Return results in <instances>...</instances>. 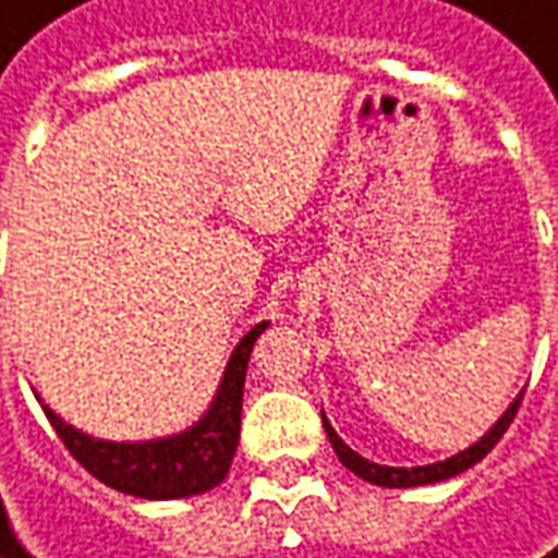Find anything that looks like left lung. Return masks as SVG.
<instances>
[{
    "instance_id": "8db88e82",
    "label": "left lung",
    "mask_w": 558,
    "mask_h": 558,
    "mask_svg": "<svg viewBox=\"0 0 558 558\" xmlns=\"http://www.w3.org/2000/svg\"><path fill=\"white\" fill-rule=\"evenodd\" d=\"M521 398H524V391H518V398L511 401L506 408V413L476 439L474 445H468L464 451H458V454H451V458H445V461H433V464H420V468H388V464H376V461H369V458H363V454H356L350 445L335 433V426L328 423V416H325V410H322V423H325V433H328V442L335 448V454H338V461L344 464L347 471H353V474L360 476V480H366V483H376V486H385V489H410V486H426V483H439V480H448V476H458L464 474L468 468H474L476 461H483L496 442L506 436V429L511 426V420H514V413H518V404H521Z\"/></svg>"
}]
</instances>
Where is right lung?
Wrapping results in <instances>:
<instances>
[{"instance_id":"obj_1","label":"right lung","mask_w":558,"mask_h":558,"mask_svg":"<svg viewBox=\"0 0 558 558\" xmlns=\"http://www.w3.org/2000/svg\"><path fill=\"white\" fill-rule=\"evenodd\" d=\"M268 322H258L233 347L220 385L214 391L208 410L180 433L157 436L145 442H110L94 439L72 423H65L50 410L40 395L44 413L52 423L56 436L72 451V458L90 476L138 499H189L202 496L223 483L230 474L236 445H240V416H243V385H246L248 353Z\"/></svg>"}]
</instances>
